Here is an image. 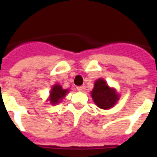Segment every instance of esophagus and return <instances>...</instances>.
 I'll return each mask as SVG.
<instances>
[{"mask_svg": "<svg viewBox=\"0 0 157 157\" xmlns=\"http://www.w3.org/2000/svg\"><path fill=\"white\" fill-rule=\"evenodd\" d=\"M76 89H77V91H79V92H82V91H83L84 87H83L82 86H77V87H76Z\"/></svg>", "mask_w": 157, "mask_h": 157, "instance_id": "obj_1", "label": "esophagus"}]
</instances>
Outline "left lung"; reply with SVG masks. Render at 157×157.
Returning <instances> with one entry per match:
<instances>
[{"label":"left lung","instance_id":"obj_1","mask_svg":"<svg viewBox=\"0 0 157 157\" xmlns=\"http://www.w3.org/2000/svg\"><path fill=\"white\" fill-rule=\"evenodd\" d=\"M92 98L96 105L102 109L112 108L118 100L115 90L110 88L103 79L96 81L94 88L92 91Z\"/></svg>","mask_w":157,"mask_h":157}]
</instances>
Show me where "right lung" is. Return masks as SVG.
Instances as JSON below:
<instances>
[{
    "instance_id": "add662e5",
    "label": "right lung",
    "mask_w": 157,
    "mask_h": 157,
    "mask_svg": "<svg viewBox=\"0 0 157 157\" xmlns=\"http://www.w3.org/2000/svg\"><path fill=\"white\" fill-rule=\"evenodd\" d=\"M67 92H68V90H64L60 85H55L52 87L51 92H50L49 102H51L53 105L57 104L61 101L62 98H64V97L66 95Z\"/></svg>"
}]
</instances>
